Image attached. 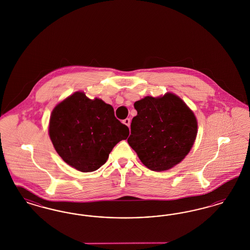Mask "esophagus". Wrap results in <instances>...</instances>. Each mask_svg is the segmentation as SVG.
Here are the masks:
<instances>
[{"mask_svg": "<svg viewBox=\"0 0 250 250\" xmlns=\"http://www.w3.org/2000/svg\"><path fill=\"white\" fill-rule=\"evenodd\" d=\"M123 123H124L125 125H127V126L129 127V125H130V119H129V118H126V119H125L123 121Z\"/></svg>", "mask_w": 250, "mask_h": 250, "instance_id": "esophagus-1", "label": "esophagus"}]
</instances>
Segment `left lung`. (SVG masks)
Wrapping results in <instances>:
<instances>
[{
  "label": "left lung",
  "mask_w": 250,
  "mask_h": 250,
  "mask_svg": "<svg viewBox=\"0 0 250 250\" xmlns=\"http://www.w3.org/2000/svg\"><path fill=\"white\" fill-rule=\"evenodd\" d=\"M127 143L151 170L162 171L180 163L190 151L198 132L189 107L171 93L146 96L135 102Z\"/></svg>",
  "instance_id": "1"
}]
</instances>
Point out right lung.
I'll use <instances>...</instances> for the list:
<instances>
[{
  "mask_svg": "<svg viewBox=\"0 0 250 250\" xmlns=\"http://www.w3.org/2000/svg\"><path fill=\"white\" fill-rule=\"evenodd\" d=\"M48 134L65 163L90 172L106 163L113 147L127 139L129 129L116 119L110 105L76 92L52 110Z\"/></svg>",
  "mask_w": 250,
  "mask_h": 250,
  "instance_id": "right-lung-1",
  "label": "right lung"
}]
</instances>
